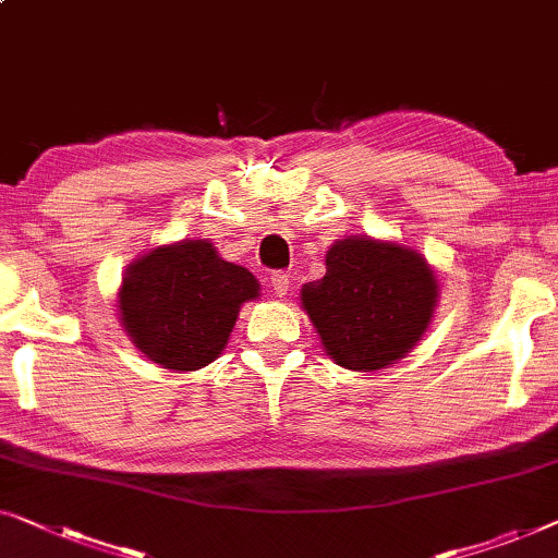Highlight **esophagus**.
<instances>
[{
    "instance_id": "obj_1",
    "label": "esophagus",
    "mask_w": 558,
    "mask_h": 558,
    "mask_svg": "<svg viewBox=\"0 0 558 558\" xmlns=\"http://www.w3.org/2000/svg\"><path fill=\"white\" fill-rule=\"evenodd\" d=\"M269 287L274 289V294L284 296L289 292V277L284 271H274L269 277Z\"/></svg>"
}]
</instances>
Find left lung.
Returning a JSON list of instances; mask_svg holds the SVG:
<instances>
[{
	"mask_svg": "<svg viewBox=\"0 0 558 558\" xmlns=\"http://www.w3.org/2000/svg\"><path fill=\"white\" fill-rule=\"evenodd\" d=\"M327 271L302 287V306L327 354L347 369H383L405 357L433 317L438 284L413 248L342 239Z\"/></svg>",
	"mask_w": 558,
	"mask_h": 558,
	"instance_id": "obj_1",
	"label": "left lung"
}]
</instances>
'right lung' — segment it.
<instances>
[{"mask_svg":"<svg viewBox=\"0 0 558 558\" xmlns=\"http://www.w3.org/2000/svg\"><path fill=\"white\" fill-rule=\"evenodd\" d=\"M254 274L223 262L208 241H181L145 254L118 294L125 332L156 365L191 373L219 357Z\"/></svg>","mask_w":558,"mask_h":558,"instance_id":"right-lung-1","label":"right lung"}]
</instances>
